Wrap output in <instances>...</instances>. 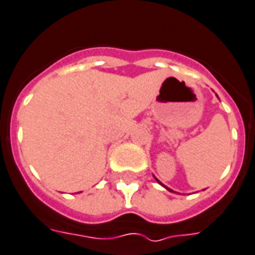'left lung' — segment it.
<instances>
[{
	"label": "left lung",
	"mask_w": 255,
	"mask_h": 255,
	"mask_svg": "<svg viewBox=\"0 0 255 255\" xmlns=\"http://www.w3.org/2000/svg\"><path fill=\"white\" fill-rule=\"evenodd\" d=\"M157 182H158V183H161V182L158 181V179H157ZM166 188H167V187H166ZM167 190H170V188H167ZM170 191H171V190H170Z\"/></svg>",
	"instance_id": "obj_1"
}]
</instances>
